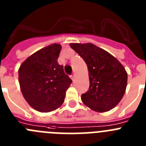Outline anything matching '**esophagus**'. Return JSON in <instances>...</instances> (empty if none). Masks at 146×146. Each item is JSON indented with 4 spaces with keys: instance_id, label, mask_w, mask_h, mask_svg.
Returning <instances> with one entry per match:
<instances>
[{
    "instance_id": "obj_1",
    "label": "esophagus",
    "mask_w": 146,
    "mask_h": 146,
    "mask_svg": "<svg viewBox=\"0 0 146 146\" xmlns=\"http://www.w3.org/2000/svg\"><path fill=\"white\" fill-rule=\"evenodd\" d=\"M75 77H76L75 73H73V74L71 75V78H72V80H73V81H74V80H75Z\"/></svg>"
}]
</instances>
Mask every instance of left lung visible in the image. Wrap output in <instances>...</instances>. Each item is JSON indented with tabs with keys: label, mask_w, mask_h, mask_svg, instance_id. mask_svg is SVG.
<instances>
[{
	"label": "left lung",
	"mask_w": 146,
	"mask_h": 146,
	"mask_svg": "<svg viewBox=\"0 0 146 146\" xmlns=\"http://www.w3.org/2000/svg\"><path fill=\"white\" fill-rule=\"evenodd\" d=\"M86 63L90 80L89 90L82 95L85 106L97 112L114 108L125 93L127 73L122 64L109 52L92 43H71Z\"/></svg>",
	"instance_id": "8db88e82"
}]
</instances>
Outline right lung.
<instances>
[{"instance_id":"add662e5","label":"right lung","mask_w":146,"mask_h":146,"mask_svg":"<svg viewBox=\"0 0 146 146\" xmlns=\"http://www.w3.org/2000/svg\"><path fill=\"white\" fill-rule=\"evenodd\" d=\"M61 45L53 43L28 57L19 69V82L25 99L40 112H50L64 103L72 80L58 63Z\"/></svg>"}]
</instances>
